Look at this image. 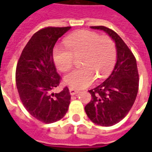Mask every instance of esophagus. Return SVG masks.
Wrapping results in <instances>:
<instances>
[{
  "label": "esophagus",
  "instance_id": "esophagus-1",
  "mask_svg": "<svg viewBox=\"0 0 152 152\" xmlns=\"http://www.w3.org/2000/svg\"><path fill=\"white\" fill-rule=\"evenodd\" d=\"M69 92H70V94H71L72 95H74L79 92V90H77V89H75V88H69Z\"/></svg>",
  "mask_w": 152,
  "mask_h": 152
}]
</instances>
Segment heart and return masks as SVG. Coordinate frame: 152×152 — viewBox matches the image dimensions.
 I'll return each instance as SVG.
<instances>
[{"instance_id":"heart-1","label":"heart","mask_w":152,"mask_h":152,"mask_svg":"<svg viewBox=\"0 0 152 152\" xmlns=\"http://www.w3.org/2000/svg\"><path fill=\"white\" fill-rule=\"evenodd\" d=\"M64 47L56 46L53 57L56 66L62 72L72 67V57L82 55L81 69L74 70L64 77V83L74 88H87L95 79H103L113 69L116 59V47L108 36H100L90 31H79L64 40Z\"/></svg>"}]
</instances>
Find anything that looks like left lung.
Returning a JSON list of instances; mask_svg holds the SVG:
<instances>
[{"label":"left lung","instance_id":"left-lung-1","mask_svg":"<svg viewBox=\"0 0 152 152\" xmlns=\"http://www.w3.org/2000/svg\"><path fill=\"white\" fill-rule=\"evenodd\" d=\"M91 28L103 31L113 39L117 50V61L108 78L89 91L92 99L84 109L93 123L111 126L127 115L136 100L139 87L137 61L116 32L103 26Z\"/></svg>","mask_w":152,"mask_h":152}]
</instances>
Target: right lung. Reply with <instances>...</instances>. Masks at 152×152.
Returning <instances> with one entry per match:
<instances>
[{
    "label": "right lung",
    "instance_id": "1",
    "mask_svg": "<svg viewBox=\"0 0 152 152\" xmlns=\"http://www.w3.org/2000/svg\"><path fill=\"white\" fill-rule=\"evenodd\" d=\"M71 27H46L36 32L23 50L15 71V82L20 99L29 113L42 122L61 120L69 109V88L52 92L60 83L53 59L57 39Z\"/></svg>",
    "mask_w": 152,
    "mask_h": 152
}]
</instances>
